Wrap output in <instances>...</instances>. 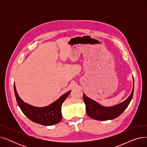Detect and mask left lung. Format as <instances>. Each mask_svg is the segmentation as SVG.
<instances>
[{
    "label": "left lung",
    "mask_w": 147,
    "mask_h": 147,
    "mask_svg": "<svg viewBox=\"0 0 147 147\" xmlns=\"http://www.w3.org/2000/svg\"><path fill=\"white\" fill-rule=\"evenodd\" d=\"M133 81L134 87L129 96L125 101L113 106L104 107L88 98L83 94V101L86 105L87 114L92 119L101 121L112 120L117 118L126 110L132 99L134 90V78Z\"/></svg>",
    "instance_id": "obj_1"
}]
</instances>
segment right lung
I'll use <instances>...</instances> for the list:
<instances>
[{"mask_svg": "<svg viewBox=\"0 0 147 147\" xmlns=\"http://www.w3.org/2000/svg\"><path fill=\"white\" fill-rule=\"evenodd\" d=\"M13 89L17 104L22 113L33 122L44 126H52L61 121L63 117L61 113L62 104L71 92V90L67 92L48 106L38 107L22 101L17 93L15 83Z\"/></svg>", "mask_w": 147, "mask_h": 147, "instance_id": "obj_1", "label": "right lung"}]
</instances>
